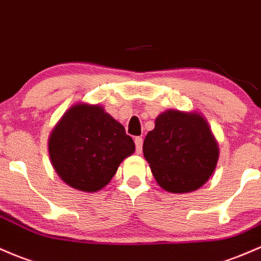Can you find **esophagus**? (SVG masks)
Here are the masks:
<instances>
[{"instance_id": "34e87169", "label": "esophagus", "mask_w": 261, "mask_h": 261, "mask_svg": "<svg viewBox=\"0 0 261 261\" xmlns=\"http://www.w3.org/2000/svg\"><path fill=\"white\" fill-rule=\"evenodd\" d=\"M142 145H144V141H142V137H135L136 153H141L142 152Z\"/></svg>"}]
</instances>
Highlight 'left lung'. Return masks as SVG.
<instances>
[{
  "instance_id": "obj_1",
  "label": "left lung",
  "mask_w": 261,
  "mask_h": 261,
  "mask_svg": "<svg viewBox=\"0 0 261 261\" xmlns=\"http://www.w3.org/2000/svg\"><path fill=\"white\" fill-rule=\"evenodd\" d=\"M144 156L157 183L167 192L198 190L213 173L218 145L199 114L167 110L144 141Z\"/></svg>"
}]
</instances>
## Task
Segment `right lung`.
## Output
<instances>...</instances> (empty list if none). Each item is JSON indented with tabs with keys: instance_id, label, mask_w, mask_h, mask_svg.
Masks as SVG:
<instances>
[{
	"instance_id": "1",
	"label": "right lung",
	"mask_w": 261,
	"mask_h": 261,
	"mask_svg": "<svg viewBox=\"0 0 261 261\" xmlns=\"http://www.w3.org/2000/svg\"><path fill=\"white\" fill-rule=\"evenodd\" d=\"M49 156L70 187L96 192L108 185L135 144L125 127L99 105L78 104L63 115L49 137Z\"/></svg>"
}]
</instances>
